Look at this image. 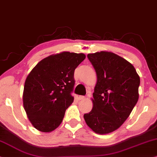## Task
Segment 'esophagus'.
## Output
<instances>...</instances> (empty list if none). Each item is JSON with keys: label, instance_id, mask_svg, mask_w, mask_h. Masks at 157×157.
<instances>
[{"label": "esophagus", "instance_id": "1", "mask_svg": "<svg viewBox=\"0 0 157 157\" xmlns=\"http://www.w3.org/2000/svg\"><path fill=\"white\" fill-rule=\"evenodd\" d=\"M85 98H86V97L83 96V95H79V96H78L79 100H84Z\"/></svg>", "mask_w": 157, "mask_h": 157}]
</instances>
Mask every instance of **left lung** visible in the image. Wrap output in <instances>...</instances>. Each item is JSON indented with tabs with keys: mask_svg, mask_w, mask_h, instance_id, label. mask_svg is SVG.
<instances>
[{
	"mask_svg": "<svg viewBox=\"0 0 157 157\" xmlns=\"http://www.w3.org/2000/svg\"><path fill=\"white\" fill-rule=\"evenodd\" d=\"M97 74L93 108L84 114L87 125L100 135L120 128L139 98L140 78L132 63L110 52L88 54Z\"/></svg>",
	"mask_w": 157,
	"mask_h": 157,
	"instance_id": "obj_1",
	"label": "left lung"
}]
</instances>
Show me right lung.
I'll list each match as a JSON object with an SVG mask.
<instances>
[{"instance_id": "right-lung-1", "label": "right lung", "mask_w": 157, "mask_h": 157, "mask_svg": "<svg viewBox=\"0 0 157 157\" xmlns=\"http://www.w3.org/2000/svg\"><path fill=\"white\" fill-rule=\"evenodd\" d=\"M85 58L83 53L52 54L41 60L28 74L22 99L34 128L50 132L62 123L66 110L74 102V71Z\"/></svg>"}]
</instances>
